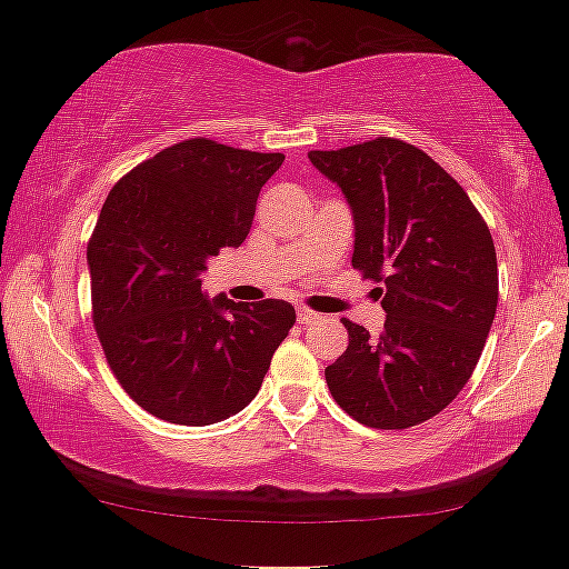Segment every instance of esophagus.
Wrapping results in <instances>:
<instances>
[{
    "mask_svg": "<svg viewBox=\"0 0 569 569\" xmlns=\"http://www.w3.org/2000/svg\"><path fill=\"white\" fill-rule=\"evenodd\" d=\"M296 319H299V325H311L317 322V319H322V315H317V311H311L307 307H299L296 309Z\"/></svg>",
    "mask_w": 569,
    "mask_h": 569,
    "instance_id": "esophagus-1",
    "label": "esophagus"
}]
</instances>
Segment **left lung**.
<instances>
[{"mask_svg":"<svg viewBox=\"0 0 569 569\" xmlns=\"http://www.w3.org/2000/svg\"><path fill=\"white\" fill-rule=\"evenodd\" d=\"M353 211V268L381 283V335L342 319L348 350L325 368L335 402L379 430L420 426L451 405L498 309L492 234L463 188L412 143L379 136L309 151Z\"/></svg>","mask_w":569,"mask_h":569,"instance_id":"left-lung-1","label":"left lung"}]
</instances>
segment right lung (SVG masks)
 <instances>
[{
  "label": "right lung",
  "mask_w": 569,
  "mask_h": 569,
  "mask_svg": "<svg viewBox=\"0 0 569 569\" xmlns=\"http://www.w3.org/2000/svg\"><path fill=\"white\" fill-rule=\"evenodd\" d=\"M283 159L188 139L133 167L102 206L87 244L92 322L126 395L159 420L213 426L244 410L296 322L281 299L201 291L208 258L244 242Z\"/></svg>",
  "instance_id": "right-lung-1"
}]
</instances>
